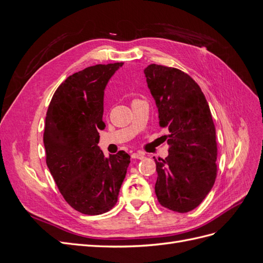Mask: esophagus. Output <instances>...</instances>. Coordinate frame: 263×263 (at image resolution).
Masks as SVG:
<instances>
[{
  "mask_svg": "<svg viewBox=\"0 0 263 263\" xmlns=\"http://www.w3.org/2000/svg\"><path fill=\"white\" fill-rule=\"evenodd\" d=\"M132 158L133 159H144V155L140 153H134V154H132Z\"/></svg>",
  "mask_w": 263,
  "mask_h": 263,
  "instance_id": "1",
  "label": "esophagus"
}]
</instances>
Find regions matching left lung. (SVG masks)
<instances>
[{
  "label": "left lung",
  "mask_w": 263,
  "mask_h": 263,
  "mask_svg": "<svg viewBox=\"0 0 263 263\" xmlns=\"http://www.w3.org/2000/svg\"><path fill=\"white\" fill-rule=\"evenodd\" d=\"M159 123L168 129L169 156L155 158V185L163 208L178 213L194 210L210 193L217 176L216 130L205 95L183 71L161 65L145 69Z\"/></svg>",
  "instance_id": "left-lung-1"
}]
</instances>
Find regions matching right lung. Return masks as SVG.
<instances>
[{
  "label": "right lung",
  "mask_w": 263,
  "mask_h": 263,
  "mask_svg": "<svg viewBox=\"0 0 263 263\" xmlns=\"http://www.w3.org/2000/svg\"><path fill=\"white\" fill-rule=\"evenodd\" d=\"M124 62L95 65L68 77L47 110L46 163L66 202L85 215L112 210L130 156L124 150L104 157L98 146L103 129L104 89Z\"/></svg>",
  "instance_id": "1"
}]
</instances>
